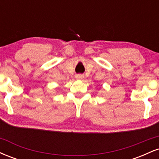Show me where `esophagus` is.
I'll use <instances>...</instances> for the list:
<instances>
[{
  "label": "esophagus",
  "mask_w": 159,
  "mask_h": 159,
  "mask_svg": "<svg viewBox=\"0 0 159 159\" xmlns=\"http://www.w3.org/2000/svg\"><path fill=\"white\" fill-rule=\"evenodd\" d=\"M75 77H76V78H78V79H83L84 76L83 75H81V74H77L75 75Z\"/></svg>",
  "instance_id": "obj_1"
}]
</instances>
